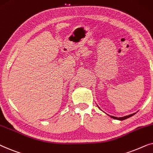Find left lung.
<instances>
[{
	"label": "left lung",
	"mask_w": 153,
	"mask_h": 153,
	"mask_svg": "<svg viewBox=\"0 0 153 153\" xmlns=\"http://www.w3.org/2000/svg\"><path fill=\"white\" fill-rule=\"evenodd\" d=\"M135 114H136V113H134L133 114H130V115H126V116H124V117H115V116H112V115H109L111 118H113V119H115V120H124L127 119V118L131 117V116L135 115Z\"/></svg>",
	"instance_id": "left-lung-1"
}]
</instances>
